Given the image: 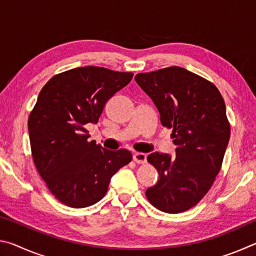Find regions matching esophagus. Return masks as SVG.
Returning a JSON list of instances; mask_svg holds the SVG:
<instances>
[{
	"mask_svg": "<svg viewBox=\"0 0 256 256\" xmlns=\"http://www.w3.org/2000/svg\"><path fill=\"white\" fill-rule=\"evenodd\" d=\"M133 160L136 164H144L146 162V156L142 152H136L133 154Z\"/></svg>",
	"mask_w": 256,
	"mask_h": 256,
	"instance_id": "34e87169",
	"label": "esophagus"
}]
</instances>
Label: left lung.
Masks as SVG:
<instances>
[{"instance_id":"1","label":"left lung","mask_w":256,"mask_h":256,"mask_svg":"<svg viewBox=\"0 0 256 256\" xmlns=\"http://www.w3.org/2000/svg\"><path fill=\"white\" fill-rule=\"evenodd\" d=\"M152 99L162 126L172 130L176 154L152 152L157 184L146 190L149 202L167 214L196 206L222 168L230 138L226 105L216 86L183 68L170 66L134 78Z\"/></svg>"}]
</instances>
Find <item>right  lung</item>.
<instances>
[{
    "mask_svg": "<svg viewBox=\"0 0 256 256\" xmlns=\"http://www.w3.org/2000/svg\"><path fill=\"white\" fill-rule=\"evenodd\" d=\"M132 78V72L84 66L54 76L40 90L28 120L32 154L63 204L86 208L100 201L112 176L132 160L126 149L112 151L90 141L84 128L98 122L106 102Z\"/></svg>",
    "mask_w": 256,
    "mask_h": 256,
    "instance_id": "obj_1",
    "label": "right lung"
}]
</instances>
